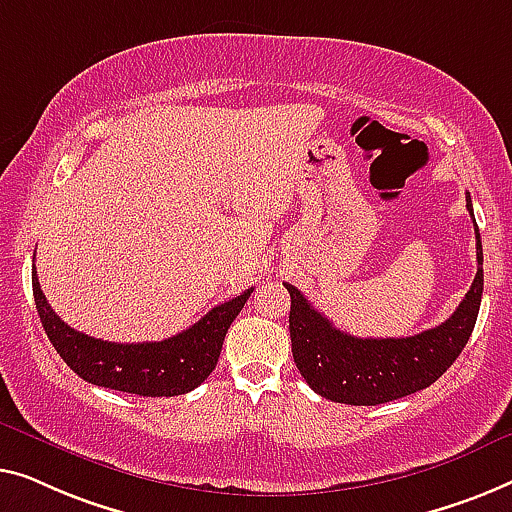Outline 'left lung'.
<instances>
[{
  "mask_svg": "<svg viewBox=\"0 0 512 512\" xmlns=\"http://www.w3.org/2000/svg\"><path fill=\"white\" fill-rule=\"evenodd\" d=\"M466 208L473 218L471 194ZM475 222V218H473ZM478 273L471 290L448 320L406 338H357L336 329L308 304L297 287L290 292V338L294 364L313 392L336 403L378 406L436 383L459 357L475 327L482 299V243L475 225Z\"/></svg>",
  "mask_w": 512,
  "mask_h": 512,
  "instance_id": "1",
  "label": "left lung"
}]
</instances>
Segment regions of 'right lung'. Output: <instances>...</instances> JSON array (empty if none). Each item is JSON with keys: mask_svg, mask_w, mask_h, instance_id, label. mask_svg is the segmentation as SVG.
I'll return each mask as SVG.
<instances>
[{"mask_svg": "<svg viewBox=\"0 0 512 512\" xmlns=\"http://www.w3.org/2000/svg\"><path fill=\"white\" fill-rule=\"evenodd\" d=\"M32 290L50 343L83 380L139 397H178L211 376L227 329L246 306L253 287L211 308L190 329L157 343H111L64 325L41 292L37 269H32Z\"/></svg>", "mask_w": 512, "mask_h": 512, "instance_id": "add662e5", "label": "right lung"}]
</instances>
